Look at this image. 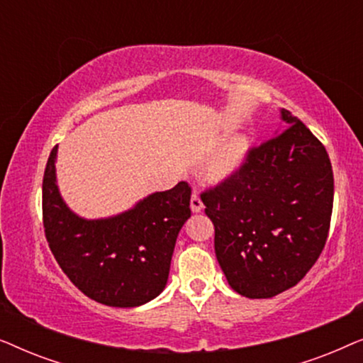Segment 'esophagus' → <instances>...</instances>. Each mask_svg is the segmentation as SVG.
Segmentation results:
<instances>
[{
    "label": "esophagus",
    "instance_id": "esophagus-1",
    "mask_svg": "<svg viewBox=\"0 0 363 363\" xmlns=\"http://www.w3.org/2000/svg\"><path fill=\"white\" fill-rule=\"evenodd\" d=\"M190 208H191V211H193V213H200V211L203 210V201H201V198L198 196V193H196V191L193 193V195H191Z\"/></svg>",
    "mask_w": 363,
    "mask_h": 363
}]
</instances>
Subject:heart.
Masks as SVG:
<instances>
[{
	"label": "heart",
	"instance_id": "1",
	"mask_svg": "<svg viewBox=\"0 0 363 363\" xmlns=\"http://www.w3.org/2000/svg\"><path fill=\"white\" fill-rule=\"evenodd\" d=\"M242 158V145L241 143H235L223 155L218 158L215 163V172L218 175H228V173L235 172L236 167L241 163Z\"/></svg>",
	"mask_w": 363,
	"mask_h": 363
}]
</instances>
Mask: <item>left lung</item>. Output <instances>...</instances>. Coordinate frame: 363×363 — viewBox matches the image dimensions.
Instances as JSON below:
<instances>
[{
	"instance_id": "8db88e82",
	"label": "left lung",
	"mask_w": 363,
	"mask_h": 363,
	"mask_svg": "<svg viewBox=\"0 0 363 363\" xmlns=\"http://www.w3.org/2000/svg\"><path fill=\"white\" fill-rule=\"evenodd\" d=\"M277 135L247 150L245 162L201 193L215 225V252L228 284L250 299H269L304 277L324 250L334 205V173L314 133L281 111Z\"/></svg>"
}]
</instances>
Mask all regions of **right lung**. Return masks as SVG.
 I'll return each instance as SVG.
<instances>
[{"instance_id":"1","label":"right lung","mask_w":363,"mask_h":363,"mask_svg":"<svg viewBox=\"0 0 363 363\" xmlns=\"http://www.w3.org/2000/svg\"><path fill=\"white\" fill-rule=\"evenodd\" d=\"M57 145L43 178V225L57 264L91 299L137 307L165 289L182 226L191 216V188L180 182L132 210L106 220H84L69 210L56 183Z\"/></svg>"}]
</instances>
